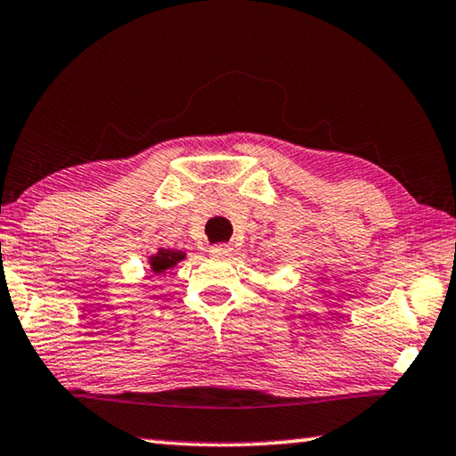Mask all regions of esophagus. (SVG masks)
<instances>
[{"label": "esophagus", "instance_id": "obj_1", "mask_svg": "<svg viewBox=\"0 0 456 456\" xmlns=\"http://www.w3.org/2000/svg\"><path fill=\"white\" fill-rule=\"evenodd\" d=\"M232 246L230 244H218V246H212L210 248V256L214 258H230L232 256Z\"/></svg>", "mask_w": 456, "mask_h": 456}]
</instances>
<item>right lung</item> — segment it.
I'll use <instances>...</instances> for the list:
<instances>
[{"instance_id":"add662e5","label":"right lung","mask_w":456,"mask_h":456,"mask_svg":"<svg viewBox=\"0 0 456 456\" xmlns=\"http://www.w3.org/2000/svg\"><path fill=\"white\" fill-rule=\"evenodd\" d=\"M185 256H188V252L161 246V248H158V252H153V255L147 256L149 271L161 277V274H166L167 271H171V268L182 263V260H185Z\"/></svg>"}]
</instances>
